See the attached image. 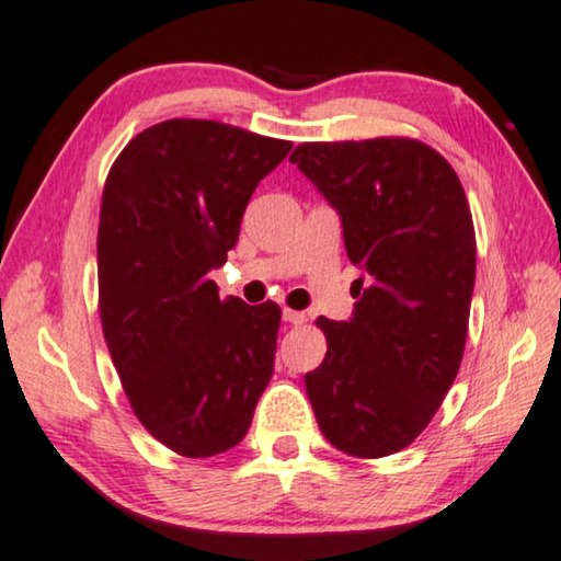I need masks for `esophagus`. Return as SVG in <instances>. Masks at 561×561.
<instances>
[{
    "mask_svg": "<svg viewBox=\"0 0 561 561\" xmlns=\"http://www.w3.org/2000/svg\"><path fill=\"white\" fill-rule=\"evenodd\" d=\"M282 317H284V322H289V324H302V322H307V314H305V312H297V309H289V307H284Z\"/></svg>",
    "mask_w": 561,
    "mask_h": 561,
    "instance_id": "obj_1",
    "label": "esophagus"
}]
</instances>
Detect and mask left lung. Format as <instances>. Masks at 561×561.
<instances>
[{
  "mask_svg": "<svg viewBox=\"0 0 561 561\" xmlns=\"http://www.w3.org/2000/svg\"><path fill=\"white\" fill-rule=\"evenodd\" d=\"M340 214L357 299L320 317L328 355L305 375L322 436L357 458L421 436L461 367L476 279L471 208L450 163L411 138L302 144L289 158Z\"/></svg>",
  "mask_w": 561,
  "mask_h": 561,
  "instance_id": "left-lung-1",
  "label": "left lung"
}]
</instances>
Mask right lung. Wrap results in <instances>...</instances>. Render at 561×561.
<instances>
[{
	"mask_svg": "<svg viewBox=\"0 0 561 561\" xmlns=\"http://www.w3.org/2000/svg\"><path fill=\"white\" fill-rule=\"evenodd\" d=\"M291 144L216 121L138 133L107 173L98 229L100 320L133 413L188 458L247 436L270 386L282 309L221 299L254 188Z\"/></svg>",
	"mask_w": 561,
	"mask_h": 561,
	"instance_id": "1",
	"label": "right lung"
}]
</instances>
